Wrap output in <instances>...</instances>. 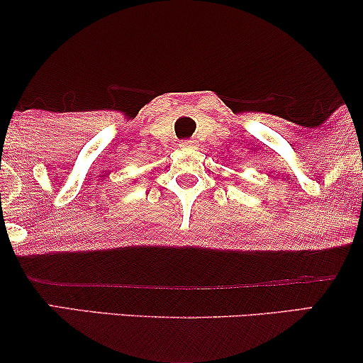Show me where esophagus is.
<instances>
[{
    "label": "esophagus",
    "instance_id": "34e87169",
    "mask_svg": "<svg viewBox=\"0 0 363 363\" xmlns=\"http://www.w3.org/2000/svg\"><path fill=\"white\" fill-rule=\"evenodd\" d=\"M193 145H195V142H193V140H182L180 142L182 148H191Z\"/></svg>",
    "mask_w": 363,
    "mask_h": 363
}]
</instances>
